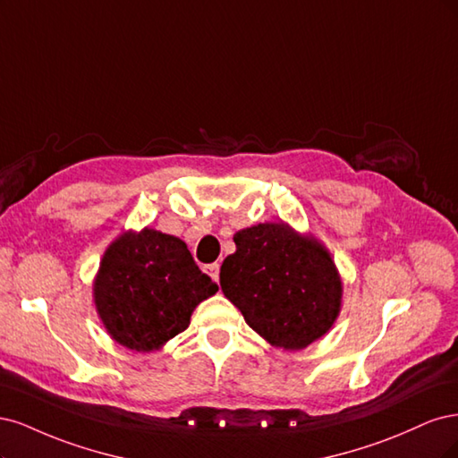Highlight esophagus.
<instances>
[{"mask_svg": "<svg viewBox=\"0 0 458 458\" xmlns=\"http://www.w3.org/2000/svg\"><path fill=\"white\" fill-rule=\"evenodd\" d=\"M208 272H209V276L215 279V282H218V274H220V264L218 262H213V264H209L208 267Z\"/></svg>", "mask_w": 458, "mask_h": 458, "instance_id": "obj_1", "label": "esophagus"}]
</instances>
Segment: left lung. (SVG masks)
Returning a JSON list of instances; mask_svg holds the SVG:
<instances>
[{"label":"left lung","mask_w":458,"mask_h":458,"mask_svg":"<svg viewBox=\"0 0 458 458\" xmlns=\"http://www.w3.org/2000/svg\"><path fill=\"white\" fill-rule=\"evenodd\" d=\"M233 243L235 253L220 267V287L264 341L302 350L333 327L343 282L318 240L285 223H264L240 230Z\"/></svg>","instance_id":"obj_1"}]
</instances>
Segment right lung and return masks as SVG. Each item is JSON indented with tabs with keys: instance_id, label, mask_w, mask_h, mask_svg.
Segmentation results:
<instances>
[{
	"instance_id": "right-lung-1",
	"label": "right lung",
	"mask_w": 458,
	"mask_h": 458,
	"mask_svg": "<svg viewBox=\"0 0 458 458\" xmlns=\"http://www.w3.org/2000/svg\"><path fill=\"white\" fill-rule=\"evenodd\" d=\"M218 291L186 243L152 228L110 243L95 277L97 312L117 344L159 350L190 326L196 306Z\"/></svg>"
}]
</instances>
